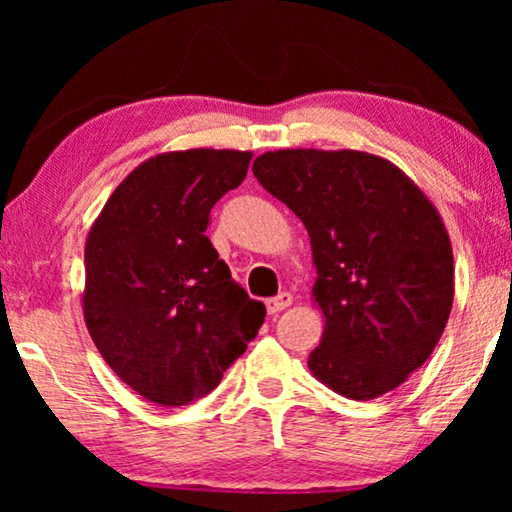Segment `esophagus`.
<instances>
[{"label": "esophagus", "instance_id": "34e87169", "mask_svg": "<svg viewBox=\"0 0 512 512\" xmlns=\"http://www.w3.org/2000/svg\"><path fill=\"white\" fill-rule=\"evenodd\" d=\"M291 303H293V296L289 291H284V293H279L277 298L265 300V307H268V314H277V312L286 310V307H291Z\"/></svg>", "mask_w": 512, "mask_h": 512}]
</instances>
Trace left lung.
I'll return each mask as SVG.
<instances>
[{"instance_id":"8db88e82","label":"left lung","mask_w":512,"mask_h":512,"mask_svg":"<svg viewBox=\"0 0 512 512\" xmlns=\"http://www.w3.org/2000/svg\"><path fill=\"white\" fill-rule=\"evenodd\" d=\"M254 177L303 221L324 314L312 375L370 401L436 349L454 300V256L438 209L408 174L368 151L277 149Z\"/></svg>"}]
</instances>
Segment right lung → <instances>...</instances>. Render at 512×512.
<instances>
[{"label":"right lung","instance_id":"right-lung-1","mask_svg":"<svg viewBox=\"0 0 512 512\" xmlns=\"http://www.w3.org/2000/svg\"><path fill=\"white\" fill-rule=\"evenodd\" d=\"M251 151L186 149L137 165L86 240L83 321L109 368L146 401L207 396L265 319L205 235Z\"/></svg>","mask_w":512,"mask_h":512}]
</instances>
